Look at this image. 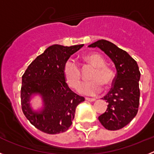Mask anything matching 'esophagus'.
I'll list each match as a JSON object with an SVG mask.
<instances>
[{
  "instance_id": "1",
  "label": "esophagus",
  "mask_w": 154,
  "mask_h": 154,
  "mask_svg": "<svg viewBox=\"0 0 154 154\" xmlns=\"http://www.w3.org/2000/svg\"><path fill=\"white\" fill-rule=\"evenodd\" d=\"M85 100L88 102H94L96 101V99H93V98H85Z\"/></svg>"
}]
</instances>
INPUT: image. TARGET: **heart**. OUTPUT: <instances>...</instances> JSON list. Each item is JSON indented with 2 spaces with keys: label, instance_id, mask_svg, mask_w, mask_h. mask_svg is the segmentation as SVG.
I'll use <instances>...</instances> for the list:
<instances>
[{
  "label": "heart",
  "instance_id": "b5f03b06",
  "mask_svg": "<svg viewBox=\"0 0 154 154\" xmlns=\"http://www.w3.org/2000/svg\"><path fill=\"white\" fill-rule=\"evenodd\" d=\"M85 59L92 64L96 70L91 75V81L82 82L78 86L79 93L85 96H95L101 92L103 85H109L114 80V73L106 66L104 58L97 53H90L85 55ZM63 75L69 86L75 88L79 84L81 72L79 64L73 58H69L63 66Z\"/></svg>",
  "mask_w": 154,
  "mask_h": 154
}]
</instances>
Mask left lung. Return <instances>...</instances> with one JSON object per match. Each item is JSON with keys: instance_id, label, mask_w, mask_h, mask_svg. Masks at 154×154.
I'll return each mask as SVG.
<instances>
[{"instance_id": "obj_1", "label": "left lung", "mask_w": 154, "mask_h": 154, "mask_svg": "<svg viewBox=\"0 0 154 154\" xmlns=\"http://www.w3.org/2000/svg\"><path fill=\"white\" fill-rule=\"evenodd\" d=\"M89 47H97L104 51L116 69L113 86L103 99L108 103V108L99 116V122L109 130L122 129L131 122L138 112L140 79L138 65L126 51L109 41L101 39Z\"/></svg>"}]
</instances>
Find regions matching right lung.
Returning <instances> with one entry per match:
<instances>
[{
	"label": "right lung",
	"mask_w": 154,
	"mask_h": 154,
	"mask_svg": "<svg viewBox=\"0 0 154 154\" xmlns=\"http://www.w3.org/2000/svg\"><path fill=\"white\" fill-rule=\"evenodd\" d=\"M84 45H53L28 65L22 76L21 107L27 119L41 131L58 134L72 123L75 108L85 101L69 89L63 75L64 64ZM36 96L42 106L35 110L30 101Z\"/></svg>",
	"instance_id": "add662e5"
}]
</instances>
